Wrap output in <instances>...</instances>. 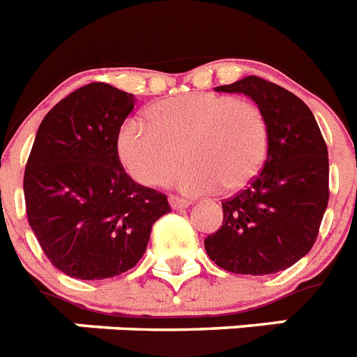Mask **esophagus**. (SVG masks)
Wrapping results in <instances>:
<instances>
[{
  "mask_svg": "<svg viewBox=\"0 0 357 357\" xmlns=\"http://www.w3.org/2000/svg\"><path fill=\"white\" fill-rule=\"evenodd\" d=\"M169 203L174 211H181V208H187V206L192 205L190 199H185V197H179V196H169Z\"/></svg>",
  "mask_w": 357,
  "mask_h": 357,
  "instance_id": "obj_1",
  "label": "esophagus"
}]
</instances>
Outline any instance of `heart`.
<instances>
[{
  "mask_svg": "<svg viewBox=\"0 0 357 357\" xmlns=\"http://www.w3.org/2000/svg\"><path fill=\"white\" fill-rule=\"evenodd\" d=\"M118 134L123 167L143 185H160L183 158L174 183L188 194L243 188L268 152V123L256 103L215 92H190L154 103Z\"/></svg>",
  "mask_w": 357,
  "mask_h": 357,
  "instance_id": "1",
  "label": "heart"
}]
</instances>
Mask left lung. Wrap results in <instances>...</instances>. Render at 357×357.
Instances as JSON below:
<instances>
[{
    "label": "left lung",
    "instance_id": "8db88e82",
    "mask_svg": "<svg viewBox=\"0 0 357 357\" xmlns=\"http://www.w3.org/2000/svg\"><path fill=\"white\" fill-rule=\"evenodd\" d=\"M218 92L252 98L268 123L259 176L225 199L223 223L205 239L212 261L234 274H275L316 243L328 205V152L316 118L298 96L257 76Z\"/></svg>",
    "mask_w": 357,
    "mask_h": 357
}]
</instances>
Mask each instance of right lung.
<instances>
[{
  "instance_id": "right-lung-1",
  "label": "right lung",
  "mask_w": 357,
  "mask_h": 357,
  "mask_svg": "<svg viewBox=\"0 0 357 357\" xmlns=\"http://www.w3.org/2000/svg\"><path fill=\"white\" fill-rule=\"evenodd\" d=\"M134 94L89 83L54 105L25 167L26 218L56 268L107 280L142 259L167 196L136 183L118 155V134Z\"/></svg>"
}]
</instances>
